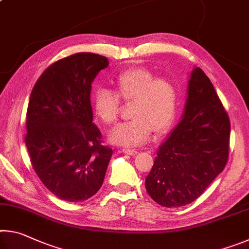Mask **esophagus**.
Wrapping results in <instances>:
<instances>
[{"label": "esophagus", "instance_id": "1", "mask_svg": "<svg viewBox=\"0 0 249 249\" xmlns=\"http://www.w3.org/2000/svg\"><path fill=\"white\" fill-rule=\"evenodd\" d=\"M123 153L130 155V156H134V155H136L138 151L136 149H132V148H123Z\"/></svg>", "mask_w": 249, "mask_h": 249}]
</instances>
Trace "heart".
<instances>
[{"mask_svg": "<svg viewBox=\"0 0 249 249\" xmlns=\"http://www.w3.org/2000/svg\"><path fill=\"white\" fill-rule=\"evenodd\" d=\"M116 93L107 88H96L92 104L96 116L105 124L114 123L120 112V99L133 102L132 121L116 125L109 132V141L117 145L144 144L151 132L165 133L174 124L178 111L179 88L174 79L157 77L145 68L128 69L117 75Z\"/></svg>", "mask_w": 249, "mask_h": 249, "instance_id": "b5f03b06", "label": "heart"}]
</instances>
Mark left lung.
<instances>
[{
	"mask_svg": "<svg viewBox=\"0 0 249 249\" xmlns=\"http://www.w3.org/2000/svg\"><path fill=\"white\" fill-rule=\"evenodd\" d=\"M231 124L203 70L190 74L180 123L159 146L145 185L158 204L178 208L196 200L226 166Z\"/></svg>",
	"mask_w": 249,
	"mask_h": 249,
	"instance_id": "8db88e82",
	"label": "left lung"
}]
</instances>
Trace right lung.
<instances>
[{
  "mask_svg": "<svg viewBox=\"0 0 249 249\" xmlns=\"http://www.w3.org/2000/svg\"><path fill=\"white\" fill-rule=\"evenodd\" d=\"M107 57L79 53L49 66L29 98L25 144L34 170L59 199L79 202L102 185L113 150L93 122L92 82Z\"/></svg>",
  "mask_w": 249,
  "mask_h": 249,
  "instance_id": "1",
  "label": "right lung"
}]
</instances>
